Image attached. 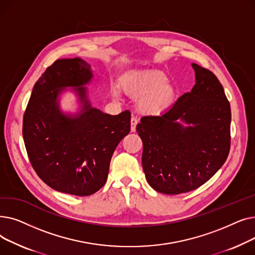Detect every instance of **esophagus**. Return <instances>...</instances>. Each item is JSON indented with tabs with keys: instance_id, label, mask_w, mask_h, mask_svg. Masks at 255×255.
<instances>
[{
	"instance_id": "esophagus-1",
	"label": "esophagus",
	"mask_w": 255,
	"mask_h": 255,
	"mask_svg": "<svg viewBox=\"0 0 255 255\" xmlns=\"http://www.w3.org/2000/svg\"><path fill=\"white\" fill-rule=\"evenodd\" d=\"M137 119L135 117H132L131 118V131L134 132L136 130V125H137Z\"/></svg>"
}]
</instances>
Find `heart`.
Masks as SVG:
<instances>
[{"label":"heart","mask_w":255,"mask_h":255,"mask_svg":"<svg viewBox=\"0 0 255 255\" xmlns=\"http://www.w3.org/2000/svg\"><path fill=\"white\" fill-rule=\"evenodd\" d=\"M168 77L160 71H148L134 75L128 79L124 89L129 96L145 98L141 109L148 113L161 112L167 107L176 96V90L167 84ZM118 96V92L114 91Z\"/></svg>","instance_id":"heart-1"}]
</instances>
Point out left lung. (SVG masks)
I'll return each mask as SVG.
<instances>
[{
  "mask_svg": "<svg viewBox=\"0 0 255 255\" xmlns=\"http://www.w3.org/2000/svg\"><path fill=\"white\" fill-rule=\"evenodd\" d=\"M195 85L160 116L140 119L142 168L153 189L192 191L223 165L231 149V105L212 71L192 64ZM185 124V126L182 124Z\"/></svg>",
  "mask_w": 255,
  "mask_h": 255,
  "instance_id": "1",
  "label": "left lung"
}]
</instances>
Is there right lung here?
<instances>
[{
	"mask_svg": "<svg viewBox=\"0 0 255 255\" xmlns=\"http://www.w3.org/2000/svg\"><path fill=\"white\" fill-rule=\"evenodd\" d=\"M92 77L83 59L57 60L37 80L23 115L24 145L38 177L52 189L77 196L105 184L117 145L130 132V112L112 116L92 107L84 87ZM69 86L82 104L76 115L58 106L59 94Z\"/></svg>",
	"mask_w": 255,
	"mask_h": 255,
	"instance_id": "1",
	"label": "right lung"
}]
</instances>
